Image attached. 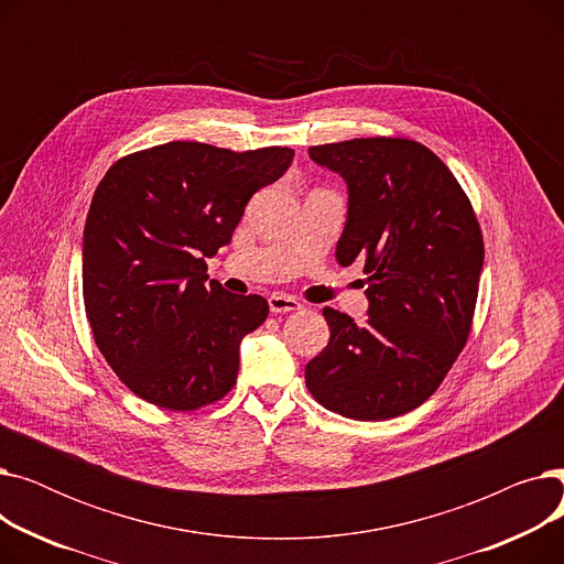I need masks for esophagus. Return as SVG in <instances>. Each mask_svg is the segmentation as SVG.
<instances>
[{
    "label": "esophagus",
    "mask_w": 564,
    "mask_h": 564,
    "mask_svg": "<svg viewBox=\"0 0 564 564\" xmlns=\"http://www.w3.org/2000/svg\"><path fill=\"white\" fill-rule=\"evenodd\" d=\"M270 311L272 313H290V311H300L302 308V302L290 297V294H270Z\"/></svg>",
    "instance_id": "1"
}]
</instances>
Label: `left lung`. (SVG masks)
Masks as SVG:
<instances>
[{
  "instance_id": "obj_1",
  "label": "left lung",
  "mask_w": 564,
  "mask_h": 564,
  "mask_svg": "<svg viewBox=\"0 0 564 564\" xmlns=\"http://www.w3.org/2000/svg\"><path fill=\"white\" fill-rule=\"evenodd\" d=\"M347 183L336 260L364 258L368 319L324 308L332 338L306 366L311 395L354 421L421 406L464 349L485 262L482 230L453 171L427 145L368 137L311 145Z\"/></svg>"
}]
</instances>
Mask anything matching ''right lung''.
I'll use <instances>...</instances> for the list:
<instances>
[{"instance_id": "obj_1", "label": "right lung", "mask_w": 564, "mask_h": 564, "mask_svg": "<svg viewBox=\"0 0 564 564\" xmlns=\"http://www.w3.org/2000/svg\"><path fill=\"white\" fill-rule=\"evenodd\" d=\"M292 158L281 145L235 153L169 141L105 173L84 226V308L105 361L141 400L196 411L235 387L240 343L270 306L207 281L205 258Z\"/></svg>"}]
</instances>
